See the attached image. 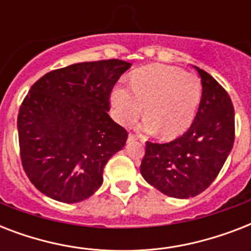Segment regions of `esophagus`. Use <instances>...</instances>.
Wrapping results in <instances>:
<instances>
[{
    "label": "esophagus",
    "mask_w": 251,
    "mask_h": 251,
    "mask_svg": "<svg viewBox=\"0 0 251 251\" xmlns=\"http://www.w3.org/2000/svg\"><path fill=\"white\" fill-rule=\"evenodd\" d=\"M138 139H141V142H145V139L141 137H138L135 134H129V137H127V141L133 142V141H138Z\"/></svg>",
    "instance_id": "esophagus-1"
}]
</instances>
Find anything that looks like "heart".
Returning a JSON list of instances; mask_svg holds the SVG:
<instances>
[{
  "label": "heart",
  "instance_id": "obj_1",
  "mask_svg": "<svg viewBox=\"0 0 251 251\" xmlns=\"http://www.w3.org/2000/svg\"><path fill=\"white\" fill-rule=\"evenodd\" d=\"M129 87L117 84L110 92L113 116L127 125L139 116L145 104L146 116L139 129L173 139L193 124L202 99V86L195 75L168 65H150L133 73Z\"/></svg>",
  "mask_w": 251,
  "mask_h": 251
}]
</instances>
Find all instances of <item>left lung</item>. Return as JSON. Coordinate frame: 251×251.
Returning a JSON list of instances; mask_svg holds the SVG:
<instances>
[{"mask_svg":"<svg viewBox=\"0 0 251 251\" xmlns=\"http://www.w3.org/2000/svg\"><path fill=\"white\" fill-rule=\"evenodd\" d=\"M202 99L186 133L169 143H146L143 178L163 194L186 199L204 191L222 171L234 142V109L229 95L212 76L194 66Z\"/></svg>","mask_w":251,"mask_h":251,"instance_id":"8db88e82","label":"left lung"}]
</instances>
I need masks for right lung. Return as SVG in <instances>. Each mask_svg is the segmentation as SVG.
I'll return each mask as SVG.
<instances>
[{
  "instance_id": "add662e5",
  "label": "right lung",
  "mask_w": 251,
  "mask_h": 251,
  "mask_svg": "<svg viewBox=\"0 0 251 251\" xmlns=\"http://www.w3.org/2000/svg\"><path fill=\"white\" fill-rule=\"evenodd\" d=\"M131 66L122 60L80 62L53 70L31 87L18 114L22 165L49 198L82 202L102 183L106 161L127 131L109 117V98Z\"/></svg>"
}]
</instances>
